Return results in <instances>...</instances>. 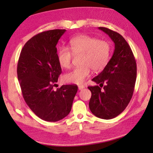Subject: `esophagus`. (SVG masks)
Listing matches in <instances>:
<instances>
[{
	"label": "esophagus",
	"mask_w": 153,
	"mask_h": 153,
	"mask_svg": "<svg viewBox=\"0 0 153 153\" xmlns=\"http://www.w3.org/2000/svg\"><path fill=\"white\" fill-rule=\"evenodd\" d=\"M84 86H83V85H79V86H78V89L79 90H82L84 88Z\"/></svg>",
	"instance_id": "34e87169"
}]
</instances>
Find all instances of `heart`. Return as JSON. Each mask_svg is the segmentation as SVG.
I'll return each mask as SVG.
<instances>
[{
  "label": "heart",
  "instance_id": "obj_1",
  "mask_svg": "<svg viewBox=\"0 0 153 153\" xmlns=\"http://www.w3.org/2000/svg\"><path fill=\"white\" fill-rule=\"evenodd\" d=\"M69 48L63 46L59 48L57 54L59 64L64 68H70L74 55H82V66L65 75L63 78L66 82L82 84L89 77L92 69L94 72L102 71L110 60L111 45L107 40L88 35L78 36L69 41Z\"/></svg>",
  "mask_w": 153,
  "mask_h": 153
}]
</instances>
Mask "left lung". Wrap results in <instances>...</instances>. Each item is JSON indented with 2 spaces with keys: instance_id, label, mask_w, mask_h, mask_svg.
Wrapping results in <instances>:
<instances>
[{
  "instance_id": "8db88e82",
  "label": "left lung",
  "mask_w": 153,
  "mask_h": 153,
  "mask_svg": "<svg viewBox=\"0 0 153 153\" xmlns=\"http://www.w3.org/2000/svg\"><path fill=\"white\" fill-rule=\"evenodd\" d=\"M98 29L111 38L115 50L107 65L92 79L99 86L88 87L92 93L89 107L97 117L111 120L122 113L131 99L136 79V62L122 36L107 27Z\"/></svg>"
}]
</instances>
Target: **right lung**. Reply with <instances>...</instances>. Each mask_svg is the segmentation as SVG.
<instances>
[{
  "instance_id": "right-lung-1",
  "label": "right lung",
  "mask_w": 153,
  "mask_h": 153,
  "mask_svg": "<svg viewBox=\"0 0 153 153\" xmlns=\"http://www.w3.org/2000/svg\"><path fill=\"white\" fill-rule=\"evenodd\" d=\"M66 30L38 33L25 44L17 63V77L23 97L38 117L55 122L71 111L77 91L76 84L53 87L61 74L56 45Z\"/></svg>"
}]
</instances>
